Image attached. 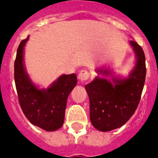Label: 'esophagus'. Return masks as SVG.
<instances>
[{"label":"esophagus","instance_id":"34e87169","mask_svg":"<svg viewBox=\"0 0 158 158\" xmlns=\"http://www.w3.org/2000/svg\"><path fill=\"white\" fill-rule=\"evenodd\" d=\"M89 73L87 71L86 69H81L80 72H79V75H78V79L80 80V81L84 82L86 81L87 79H89Z\"/></svg>","mask_w":158,"mask_h":158}]
</instances>
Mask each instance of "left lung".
<instances>
[{
  "mask_svg": "<svg viewBox=\"0 0 158 158\" xmlns=\"http://www.w3.org/2000/svg\"><path fill=\"white\" fill-rule=\"evenodd\" d=\"M135 55V66L126 78L112 75L108 68H98V75L85 85L90 102V120L97 130L110 131L125 125L134 115L142 94L146 76L145 56L136 42L130 41ZM100 74L112 76L110 81Z\"/></svg>",
  "mask_w": 158,
  "mask_h": 158,
  "instance_id": "8db88e82",
  "label": "left lung"
}]
</instances>
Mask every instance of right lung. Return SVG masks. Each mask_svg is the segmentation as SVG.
<instances>
[{
	"label": "right lung",
	"mask_w": 158,
	"mask_h": 158,
	"mask_svg": "<svg viewBox=\"0 0 158 158\" xmlns=\"http://www.w3.org/2000/svg\"><path fill=\"white\" fill-rule=\"evenodd\" d=\"M29 36L19 46L15 61V82L23 114L33 125L47 131L61 127L68 96L77 84L75 74H62L48 89L37 86L26 70L24 47Z\"/></svg>",
	"instance_id": "obj_1"
}]
</instances>
